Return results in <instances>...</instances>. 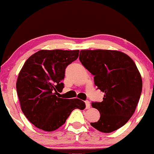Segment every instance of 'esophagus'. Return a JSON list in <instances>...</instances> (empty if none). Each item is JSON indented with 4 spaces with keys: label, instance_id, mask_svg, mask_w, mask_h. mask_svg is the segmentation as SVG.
Returning <instances> with one entry per match:
<instances>
[{
    "label": "esophagus",
    "instance_id": "esophagus-1",
    "mask_svg": "<svg viewBox=\"0 0 154 154\" xmlns=\"http://www.w3.org/2000/svg\"><path fill=\"white\" fill-rule=\"evenodd\" d=\"M85 107H86V109H89L90 107H91V103H90V102L88 100L85 101Z\"/></svg>",
    "mask_w": 154,
    "mask_h": 154
}]
</instances>
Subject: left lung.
<instances>
[{
	"mask_svg": "<svg viewBox=\"0 0 154 154\" xmlns=\"http://www.w3.org/2000/svg\"><path fill=\"white\" fill-rule=\"evenodd\" d=\"M79 59L94 75V83L105 93L101 103H92L100 117L91 125L104 133L125 125L134 113L142 91V79L134 61L117 50H81Z\"/></svg>",
	"mask_w": 154,
	"mask_h": 154,
	"instance_id": "1",
	"label": "left lung"
}]
</instances>
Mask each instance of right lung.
<instances>
[{
  "instance_id": "add662e5",
  "label": "right lung",
  "mask_w": 154,
  "mask_h": 154,
  "mask_svg": "<svg viewBox=\"0 0 154 154\" xmlns=\"http://www.w3.org/2000/svg\"><path fill=\"white\" fill-rule=\"evenodd\" d=\"M79 50L38 51L20 71L16 88L22 111L30 122L45 131L59 129L75 108L85 109L83 101L57 96L62 91L65 69L79 57Z\"/></svg>"
}]
</instances>
